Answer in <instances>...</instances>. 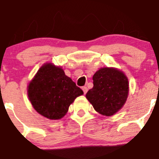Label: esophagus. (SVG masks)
<instances>
[{"label":"esophagus","instance_id":"esophagus-1","mask_svg":"<svg viewBox=\"0 0 159 159\" xmlns=\"http://www.w3.org/2000/svg\"><path fill=\"white\" fill-rule=\"evenodd\" d=\"M82 90L84 92V94H86L88 92V88L86 86H84V87H82Z\"/></svg>","mask_w":159,"mask_h":159}]
</instances>
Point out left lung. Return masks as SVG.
<instances>
[{"label":"left lung","mask_w":159,"mask_h":159,"mask_svg":"<svg viewBox=\"0 0 159 159\" xmlns=\"http://www.w3.org/2000/svg\"><path fill=\"white\" fill-rule=\"evenodd\" d=\"M93 88L86 98L95 111L106 116L118 112L127 101L129 92L128 79L121 70L102 67L93 75Z\"/></svg>","instance_id":"8db88e82"}]
</instances>
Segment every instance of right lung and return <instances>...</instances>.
<instances>
[{
	"mask_svg": "<svg viewBox=\"0 0 159 159\" xmlns=\"http://www.w3.org/2000/svg\"><path fill=\"white\" fill-rule=\"evenodd\" d=\"M83 91L65 75L61 67L46 64L28 86V96L34 109L50 120H60Z\"/></svg>",
	"mask_w": 159,
	"mask_h": 159,
	"instance_id": "add662e5",
	"label": "right lung"
}]
</instances>
